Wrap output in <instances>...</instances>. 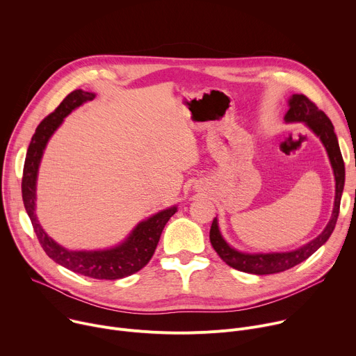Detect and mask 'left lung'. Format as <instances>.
<instances>
[{
	"instance_id": "left-lung-1",
	"label": "left lung",
	"mask_w": 356,
	"mask_h": 356,
	"mask_svg": "<svg viewBox=\"0 0 356 356\" xmlns=\"http://www.w3.org/2000/svg\"><path fill=\"white\" fill-rule=\"evenodd\" d=\"M289 104H290V108L284 117V120L289 123L302 122L308 124V127L321 138L323 144L327 148L330 161L334 170V175H335V205L332 211V218L318 238H315L308 245L293 252L264 253V254L241 253L238 250L232 249L222 238L218 227V219L215 218L209 232V239H211L212 248L226 264H229L236 270H241L250 274L280 273L307 260L314 252H317L330 239L339 215L341 195H342L343 182H345V165H343L342 154L338 145L337 136L334 133V126L328 118V115L304 95H293Z\"/></svg>"
}]
</instances>
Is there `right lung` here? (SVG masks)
I'll return each mask as SVG.
<instances>
[{
	"label": "right lung",
	"mask_w": 356,
	"mask_h": 356,
	"mask_svg": "<svg viewBox=\"0 0 356 356\" xmlns=\"http://www.w3.org/2000/svg\"><path fill=\"white\" fill-rule=\"evenodd\" d=\"M93 93L81 89L73 90L49 115H47L39 123L26 151L21 184L22 201L39 243H41L45 253L54 261L74 273L88 275V277L92 279L117 280L137 273L151 260L156 249L158 241H160L163 229L170 218L177 212V207L158 212L149 219L138 223L127 238V241L120 246L96 252H70L59 246L44 232L35 215L36 175L47 143L54 131L59 127L63 118L73 108L79 107L88 100H93Z\"/></svg>",
	"instance_id": "1"
}]
</instances>
